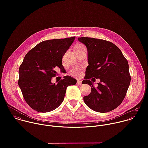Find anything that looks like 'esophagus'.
Wrapping results in <instances>:
<instances>
[{
    "instance_id": "1",
    "label": "esophagus",
    "mask_w": 148,
    "mask_h": 148,
    "mask_svg": "<svg viewBox=\"0 0 148 148\" xmlns=\"http://www.w3.org/2000/svg\"><path fill=\"white\" fill-rule=\"evenodd\" d=\"M77 84H79V86H81L82 84V81H79V80H78V81H77Z\"/></svg>"
}]
</instances>
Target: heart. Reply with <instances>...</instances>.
Returning a JSON list of instances; mask_svg holds the SVG:
<instances>
[{"mask_svg":"<svg viewBox=\"0 0 148 148\" xmlns=\"http://www.w3.org/2000/svg\"><path fill=\"white\" fill-rule=\"evenodd\" d=\"M85 47L82 44H78L75 47L74 50H79L81 49H83ZM71 74L75 76H78L80 74V70L78 68H75V69H73L71 70Z\"/></svg>","mask_w":148,"mask_h":148,"instance_id":"obj_1","label":"heart"}]
</instances>
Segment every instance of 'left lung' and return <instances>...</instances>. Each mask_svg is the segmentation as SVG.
<instances>
[{
	"mask_svg": "<svg viewBox=\"0 0 148 148\" xmlns=\"http://www.w3.org/2000/svg\"><path fill=\"white\" fill-rule=\"evenodd\" d=\"M78 40L88 50L89 65L83 81L91 86V91L84 97V101L98 112L112 111L122 103L130 86L128 62L121 50L110 41L91 37H78ZM91 77L100 79L98 87L93 86L89 80Z\"/></svg>",
	"mask_w": 148,
	"mask_h": 148,
	"instance_id": "8db88e82",
	"label": "left lung"
}]
</instances>
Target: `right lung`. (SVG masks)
<instances>
[{"instance_id":"1","label":"right lung","mask_w":148,"mask_h":148,"mask_svg":"<svg viewBox=\"0 0 148 148\" xmlns=\"http://www.w3.org/2000/svg\"><path fill=\"white\" fill-rule=\"evenodd\" d=\"M75 37L53 39L40 42L25 56L21 64L18 86L27 103L39 112H47L58 108L64 100L67 88L77 80L69 76L51 82L57 75L55 70L62 69V58Z\"/></svg>"}]
</instances>
